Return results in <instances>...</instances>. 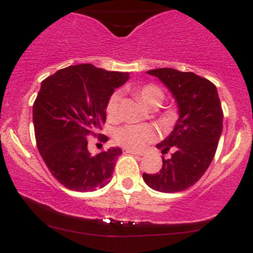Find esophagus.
I'll return each mask as SVG.
<instances>
[{"mask_svg":"<svg viewBox=\"0 0 253 253\" xmlns=\"http://www.w3.org/2000/svg\"><path fill=\"white\" fill-rule=\"evenodd\" d=\"M124 152L125 153H130V155H135V156H143V153H141V152H138V151L130 150V149H124Z\"/></svg>","mask_w":253,"mask_h":253,"instance_id":"34e87169","label":"esophagus"}]
</instances>
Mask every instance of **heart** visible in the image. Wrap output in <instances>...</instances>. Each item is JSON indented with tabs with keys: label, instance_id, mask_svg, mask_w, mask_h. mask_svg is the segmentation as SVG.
Listing matches in <instances>:
<instances>
[{
	"label": "heart",
	"instance_id": "obj_1",
	"mask_svg": "<svg viewBox=\"0 0 253 253\" xmlns=\"http://www.w3.org/2000/svg\"><path fill=\"white\" fill-rule=\"evenodd\" d=\"M135 95L145 106L151 107L158 106L163 101L164 92L155 84H145L140 88L135 89ZM119 102L120 95L114 92L107 102L106 112L107 117L110 120H114L119 115ZM156 130L150 125H126L115 130V141L121 146L127 149L141 150L149 143H152L156 139Z\"/></svg>",
	"mask_w": 253,
	"mask_h": 253
}]
</instances>
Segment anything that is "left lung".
Here are the masks:
<instances>
[{
  "mask_svg": "<svg viewBox=\"0 0 253 253\" xmlns=\"http://www.w3.org/2000/svg\"><path fill=\"white\" fill-rule=\"evenodd\" d=\"M147 74L165 84L178 107V120L168 138L157 144L162 153L173 150L157 173H143L145 183L162 193H178L199 181L208 169L222 133L223 113L216 86L194 72L171 68Z\"/></svg>",
  "mask_w": 253,
  "mask_h": 253,
  "instance_id": "obj_1",
  "label": "left lung"
}]
</instances>
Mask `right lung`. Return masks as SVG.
Returning a JSON list of instances; mask_svg holds the SVG:
<instances>
[{"label": "right lung", "mask_w": 253, "mask_h": 253, "mask_svg": "<svg viewBox=\"0 0 253 253\" xmlns=\"http://www.w3.org/2000/svg\"><path fill=\"white\" fill-rule=\"evenodd\" d=\"M128 78V72L80 64L42 82L33 104L37 146L52 176L68 189L86 193L110 182L123 151L110 147L91 155L86 136L102 128L109 97ZM100 140L104 143L107 136Z\"/></svg>", "instance_id": "1"}]
</instances>
